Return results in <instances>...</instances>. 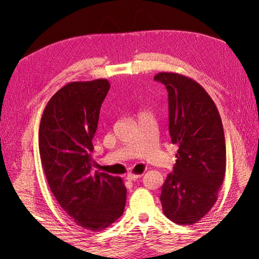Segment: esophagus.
<instances>
[{
    "mask_svg": "<svg viewBox=\"0 0 259 259\" xmlns=\"http://www.w3.org/2000/svg\"><path fill=\"white\" fill-rule=\"evenodd\" d=\"M141 176L142 175H137V174H128V175H126V180H137V179H138V178H140L141 177Z\"/></svg>",
    "mask_w": 259,
    "mask_h": 259,
    "instance_id": "1",
    "label": "esophagus"
}]
</instances>
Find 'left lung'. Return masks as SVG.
<instances>
[{"instance_id":"1","label":"left lung","mask_w":259,"mask_h":259,"mask_svg":"<svg viewBox=\"0 0 259 259\" xmlns=\"http://www.w3.org/2000/svg\"><path fill=\"white\" fill-rule=\"evenodd\" d=\"M168 91L169 134L178 146L176 163L161 188L163 213L178 225H192L214 205L226 171L221 115L203 88L174 72L155 75Z\"/></svg>"}]
</instances>
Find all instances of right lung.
Wrapping results in <instances>:
<instances>
[{
	"mask_svg": "<svg viewBox=\"0 0 259 259\" xmlns=\"http://www.w3.org/2000/svg\"><path fill=\"white\" fill-rule=\"evenodd\" d=\"M109 81L70 82L43 111L38 150L49 187L59 205L79 226L108 228L123 213L126 189L120 177L92 172V139Z\"/></svg>",
	"mask_w": 259,
	"mask_h": 259,
	"instance_id": "right-lung-1",
	"label": "right lung"
}]
</instances>
